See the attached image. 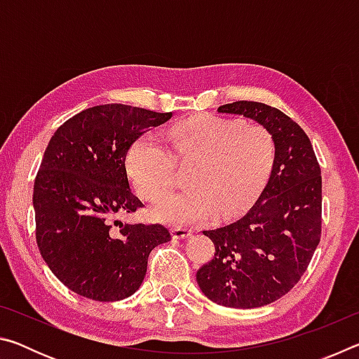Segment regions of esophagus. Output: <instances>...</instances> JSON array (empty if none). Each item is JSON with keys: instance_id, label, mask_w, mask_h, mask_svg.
<instances>
[{"instance_id": "esophagus-1", "label": "esophagus", "mask_w": 359, "mask_h": 359, "mask_svg": "<svg viewBox=\"0 0 359 359\" xmlns=\"http://www.w3.org/2000/svg\"><path fill=\"white\" fill-rule=\"evenodd\" d=\"M172 233L175 239H185L188 236H191L193 231L190 228H174Z\"/></svg>"}]
</instances>
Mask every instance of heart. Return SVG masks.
Returning a JSON list of instances; mask_svg holds the SVG:
<instances>
[{"label": "heart", "mask_w": 359, "mask_h": 359, "mask_svg": "<svg viewBox=\"0 0 359 359\" xmlns=\"http://www.w3.org/2000/svg\"><path fill=\"white\" fill-rule=\"evenodd\" d=\"M168 141L171 149L156 133H144L130 145L126 168L139 194L156 201L174 187L177 163H193V187L168 194L154 209L158 220L175 226L241 214L258 198L274 165V137L257 121L194 115L172 125Z\"/></svg>", "instance_id": "1"}]
</instances>
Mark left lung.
Returning <instances> with one entry per match:
<instances>
[{
    "mask_svg": "<svg viewBox=\"0 0 359 359\" xmlns=\"http://www.w3.org/2000/svg\"><path fill=\"white\" fill-rule=\"evenodd\" d=\"M218 112L264 125L274 137L269 180L244 217L204 231L215 244L196 272L203 293L224 307L255 309L280 299L301 280L321 238V169L311 139L278 109L236 101Z\"/></svg>",
    "mask_w": 359,
    "mask_h": 359,
    "instance_id": "8db88e82",
    "label": "left lung"
}]
</instances>
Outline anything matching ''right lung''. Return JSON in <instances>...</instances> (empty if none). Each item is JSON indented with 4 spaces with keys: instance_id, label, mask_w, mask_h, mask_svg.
Listing matches in <instances>:
<instances>
[{
    "instance_id": "right-lung-1",
    "label": "right lung",
    "mask_w": 359,
    "mask_h": 359,
    "mask_svg": "<svg viewBox=\"0 0 359 359\" xmlns=\"http://www.w3.org/2000/svg\"><path fill=\"white\" fill-rule=\"evenodd\" d=\"M171 117L126 104L95 106L66 120L48 142L34 180L36 242L74 293L125 299L141 287L150 252L171 241L160 223L117 220L144 208L130 187V145Z\"/></svg>"
}]
</instances>
